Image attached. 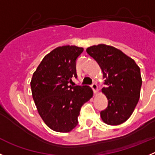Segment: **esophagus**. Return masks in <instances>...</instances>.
I'll return each mask as SVG.
<instances>
[{
	"mask_svg": "<svg viewBox=\"0 0 155 155\" xmlns=\"http://www.w3.org/2000/svg\"><path fill=\"white\" fill-rule=\"evenodd\" d=\"M91 88H92L94 93H97V91H98V85H97L95 83H93V84L91 85Z\"/></svg>",
	"mask_w": 155,
	"mask_h": 155,
	"instance_id": "esophagus-1",
	"label": "esophagus"
}]
</instances>
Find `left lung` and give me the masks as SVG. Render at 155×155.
Listing matches in <instances>:
<instances>
[{
    "mask_svg": "<svg viewBox=\"0 0 155 155\" xmlns=\"http://www.w3.org/2000/svg\"><path fill=\"white\" fill-rule=\"evenodd\" d=\"M87 53L102 69L106 87L108 106L100 113L102 121L116 126L132 115L140 98L142 84L140 70L132 58L111 46L99 44L87 48Z\"/></svg>",
    "mask_w": 155,
    "mask_h": 155,
    "instance_id": "8db88e82",
    "label": "left lung"
}]
</instances>
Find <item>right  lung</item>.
<instances>
[{
  "mask_svg": "<svg viewBox=\"0 0 155 155\" xmlns=\"http://www.w3.org/2000/svg\"><path fill=\"white\" fill-rule=\"evenodd\" d=\"M83 50L76 46L57 47L45 56L32 75L30 84L38 113L56 132L72 130L81 106L93 96L89 86L69 85L77 78L76 60Z\"/></svg>",
  "mask_w": 155,
  "mask_h": 155,
  "instance_id": "add662e5",
  "label": "right lung"
}]
</instances>
